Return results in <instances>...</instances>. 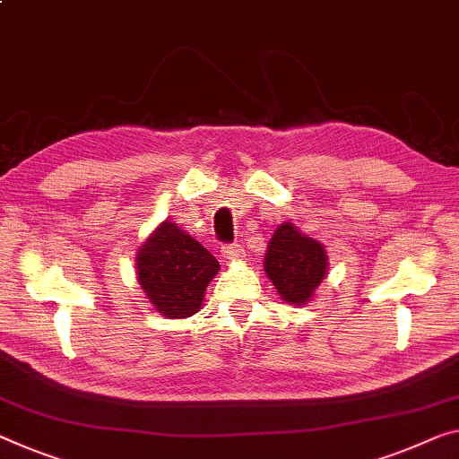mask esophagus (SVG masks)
Instances as JSON below:
<instances>
[{"label": "esophagus", "mask_w": 459, "mask_h": 459, "mask_svg": "<svg viewBox=\"0 0 459 459\" xmlns=\"http://www.w3.org/2000/svg\"><path fill=\"white\" fill-rule=\"evenodd\" d=\"M221 256L225 260H244L246 258V250L239 244H230L221 248Z\"/></svg>", "instance_id": "esophagus-1"}]
</instances>
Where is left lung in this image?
I'll return each instance as SVG.
<instances>
[{
  "label": "left lung",
  "mask_w": 459,
  "mask_h": 459,
  "mask_svg": "<svg viewBox=\"0 0 459 459\" xmlns=\"http://www.w3.org/2000/svg\"><path fill=\"white\" fill-rule=\"evenodd\" d=\"M263 264L281 299L291 306L312 301L330 269L324 244L303 234L291 221H283L274 230Z\"/></svg>",
  "instance_id": "1"
}]
</instances>
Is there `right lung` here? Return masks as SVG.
Returning <instances> with one entry per match:
<instances>
[{
    "label": "right lung",
    "instance_id": "1",
    "mask_svg": "<svg viewBox=\"0 0 459 459\" xmlns=\"http://www.w3.org/2000/svg\"><path fill=\"white\" fill-rule=\"evenodd\" d=\"M135 269L139 285L158 314L176 320L190 318L203 307L220 263L178 223L164 220L139 246Z\"/></svg>",
    "mask_w": 459,
    "mask_h": 459
}]
</instances>
